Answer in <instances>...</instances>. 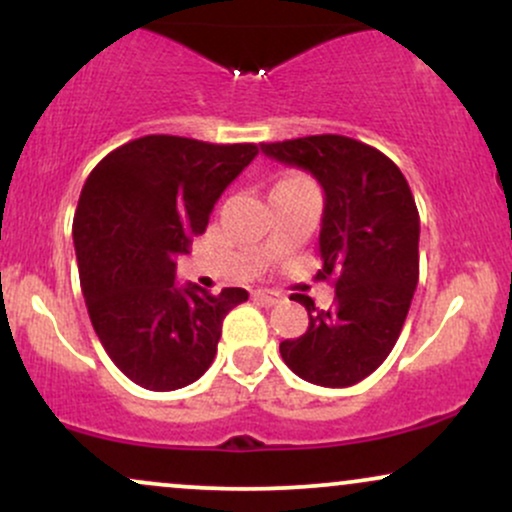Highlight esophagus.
Here are the masks:
<instances>
[{
    "mask_svg": "<svg viewBox=\"0 0 512 512\" xmlns=\"http://www.w3.org/2000/svg\"><path fill=\"white\" fill-rule=\"evenodd\" d=\"M252 298H255L257 303H262V305H276V303H281V293L279 291H269V289H257L255 293H252Z\"/></svg>",
    "mask_w": 512,
    "mask_h": 512,
    "instance_id": "1",
    "label": "esophagus"
}]
</instances>
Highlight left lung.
<instances>
[{"label": "left lung", "mask_w": 512, "mask_h": 512, "mask_svg": "<svg viewBox=\"0 0 512 512\" xmlns=\"http://www.w3.org/2000/svg\"><path fill=\"white\" fill-rule=\"evenodd\" d=\"M262 154L308 170L325 192L320 228L322 269L334 276V305H305L308 332L281 342L284 363L322 387H349L368 378L395 346L419 281V211L409 182L373 146L315 134L262 144Z\"/></svg>", "instance_id": "8db88e82"}]
</instances>
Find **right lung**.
Listing matches in <instances>:
<instances>
[{
  "label": "right lung",
  "instance_id": "1",
  "mask_svg": "<svg viewBox=\"0 0 512 512\" xmlns=\"http://www.w3.org/2000/svg\"><path fill=\"white\" fill-rule=\"evenodd\" d=\"M257 154L255 144L149 134L86 178L74 214L81 291L103 349L132 383L154 392L195 383L214 361L223 317L248 301L245 289L180 286L175 257Z\"/></svg>",
  "mask_w": 512,
  "mask_h": 512
}]
</instances>
